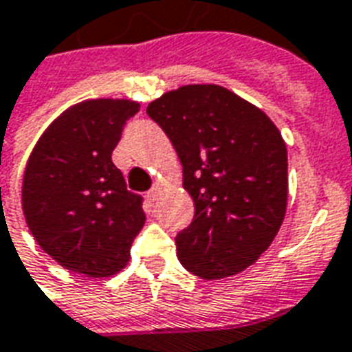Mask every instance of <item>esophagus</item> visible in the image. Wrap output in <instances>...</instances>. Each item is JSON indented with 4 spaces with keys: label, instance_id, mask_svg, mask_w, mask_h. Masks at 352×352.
Here are the masks:
<instances>
[{
    "label": "esophagus",
    "instance_id": "obj_1",
    "mask_svg": "<svg viewBox=\"0 0 352 352\" xmlns=\"http://www.w3.org/2000/svg\"><path fill=\"white\" fill-rule=\"evenodd\" d=\"M157 195H160V189H157V187H154V189H151L148 192H146V196H148V200L151 201H156Z\"/></svg>",
    "mask_w": 352,
    "mask_h": 352
}]
</instances>
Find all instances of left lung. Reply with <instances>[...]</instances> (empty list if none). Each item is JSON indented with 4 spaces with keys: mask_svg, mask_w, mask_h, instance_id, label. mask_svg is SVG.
Listing matches in <instances>:
<instances>
[{
    "mask_svg": "<svg viewBox=\"0 0 352 352\" xmlns=\"http://www.w3.org/2000/svg\"><path fill=\"white\" fill-rule=\"evenodd\" d=\"M184 167L195 219L179 263L201 279L250 268L274 242L288 201V156L274 121L219 84H187L146 106Z\"/></svg>",
    "mask_w": 352,
    "mask_h": 352,
    "instance_id": "1",
    "label": "left lung"
}]
</instances>
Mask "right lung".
<instances>
[{
    "mask_svg": "<svg viewBox=\"0 0 352 352\" xmlns=\"http://www.w3.org/2000/svg\"><path fill=\"white\" fill-rule=\"evenodd\" d=\"M128 99H89L49 124L27 160L21 209L34 241L75 274L106 279L128 264L145 213L111 162L126 121Z\"/></svg>",
    "mask_w": 352,
    "mask_h": 352,
    "instance_id": "add662e5",
    "label": "right lung"
}]
</instances>
